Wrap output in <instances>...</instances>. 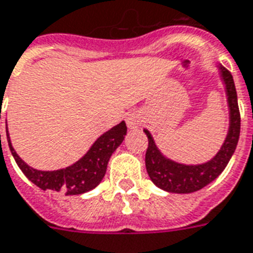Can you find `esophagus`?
I'll return each mask as SVG.
<instances>
[{
  "label": "esophagus",
  "instance_id": "34e87169",
  "mask_svg": "<svg viewBox=\"0 0 253 253\" xmlns=\"http://www.w3.org/2000/svg\"><path fill=\"white\" fill-rule=\"evenodd\" d=\"M141 123H142L141 117H140V115H138V113H136V112L129 113L128 117H126V124H128V126L130 129H136L138 125L141 124Z\"/></svg>",
  "mask_w": 253,
  "mask_h": 253
}]
</instances>
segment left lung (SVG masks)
Instances as JSON below:
<instances>
[{"mask_svg":"<svg viewBox=\"0 0 253 253\" xmlns=\"http://www.w3.org/2000/svg\"><path fill=\"white\" fill-rule=\"evenodd\" d=\"M225 89L228 104V132L219 152L211 160L201 164H183L174 161L163 153L156 145L155 138L147 128L144 133L148 137V149L145 153V167L152 183L163 191L170 193H192L204 188L225 169L236 149L240 136V113L237 104V93L232 75L223 65H216Z\"/></svg>","mask_w":253,"mask_h":253,"instance_id":"8db88e82","label":"left lung"}]
</instances>
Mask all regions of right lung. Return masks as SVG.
Returning <instances> with one entry per match:
<instances>
[{"instance_id": "obj_1", "label": "right lung", "mask_w": 253, "mask_h": 253, "mask_svg": "<svg viewBox=\"0 0 253 253\" xmlns=\"http://www.w3.org/2000/svg\"><path fill=\"white\" fill-rule=\"evenodd\" d=\"M126 130V125L124 121H121L120 124L102 133L81 159L66 168L57 170H40L32 168L14 151L7 128L6 137L17 165L32 183L42 191L50 189L53 192L64 193L66 196H72L92 191L93 188L101 183L105 176L108 161L111 159L112 153L124 141Z\"/></svg>"}]
</instances>
